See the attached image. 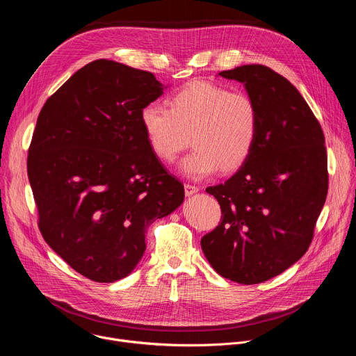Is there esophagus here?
Segmentation results:
<instances>
[{"instance_id": "obj_1", "label": "esophagus", "mask_w": 356, "mask_h": 356, "mask_svg": "<svg viewBox=\"0 0 356 356\" xmlns=\"http://www.w3.org/2000/svg\"><path fill=\"white\" fill-rule=\"evenodd\" d=\"M198 191V187L197 186H193V184H184V194L186 197H190L193 194H195Z\"/></svg>"}]
</instances>
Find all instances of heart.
I'll list each match as a JSON object with an SVG mask.
<instances>
[{
    "label": "heart",
    "mask_w": 356,
    "mask_h": 356,
    "mask_svg": "<svg viewBox=\"0 0 356 356\" xmlns=\"http://www.w3.org/2000/svg\"><path fill=\"white\" fill-rule=\"evenodd\" d=\"M170 108L150 103L140 122L152 152L165 163L176 161L190 143L180 172L200 180L239 169L250 156L259 132V114L253 99L241 91L195 80L176 91Z\"/></svg>",
    "instance_id": "1"
}]
</instances>
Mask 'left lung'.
Returning <instances> with one entry per match:
<instances>
[{
    "label": "left lung",
    "mask_w": 356,
    "mask_h": 356,
    "mask_svg": "<svg viewBox=\"0 0 356 356\" xmlns=\"http://www.w3.org/2000/svg\"><path fill=\"white\" fill-rule=\"evenodd\" d=\"M218 76L243 84L259 132L238 172L207 188L222 221L201 249L222 277L257 284L283 273L312 243L328 191L325 140L306 99L272 69L245 65Z\"/></svg>",
    "instance_id": "left-lung-1"
}]
</instances>
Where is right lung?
Here are the masks:
<instances>
[{
  "instance_id": "1",
  "label": "right lung",
  "mask_w": 356,
  "mask_h": 356,
  "mask_svg": "<svg viewBox=\"0 0 356 356\" xmlns=\"http://www.w3.org/2000/svg\"><path fill=\"white\" fill-rule=\"evenodd\" d=\"M165 88L154 73L99 59L47 98L38 117L28 177L39 229L90 280L127 277L143 257L146 228L184 200L140 122Z\"/></svg>"
}]
</instances>
